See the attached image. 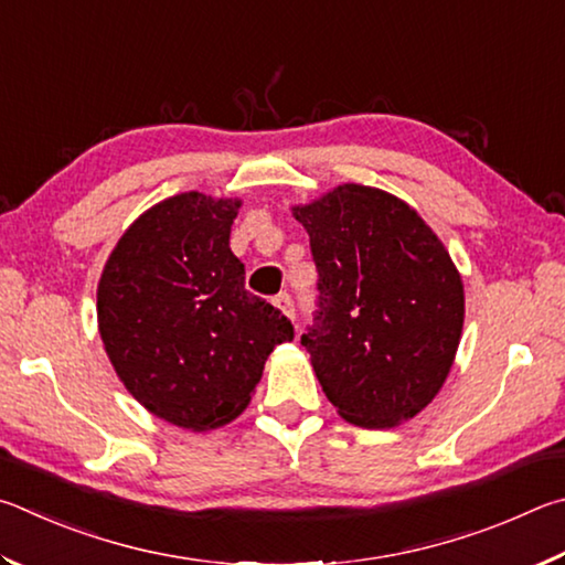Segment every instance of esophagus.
<instances>
[{"instance_id":"1","label":"esophagus","mask_w":565,"mask_h":565,"mask_svg":"<svg viewBox=\"0 0 565 565\" xmlns=\"http://www.w3.org/2000/svg\"><path fill=\"white\" fill-rule=\"evenodd\" d=\"M275 308L280 310V312L285 315V318L295 320V305H292V298H290L288 292H280V295H277V298H275Z\"/></svg>"}]
</instances>
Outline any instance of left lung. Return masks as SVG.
<instances>
[{
  "mask_svg": "<svg viewBox=\"0 0 565 565\" xmlns=\"http://www.w3.org/2000/svg\"><path fill=\"white\" fill-rule=\"evenodd\" d=\"M295 221L318 265V315L302 334L342 419L392 429L447 382L463 330V282L437 233L387 191L342 183Z\"/></svg>",
  "mask_w": 565,
  "mask_h": 565,
  "instance_id": "obj_1",
  "label": "left lung"
}]
</instances>
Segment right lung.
<instances>
[{
	"mask_svg": "<svg viewBox=\"0 0 565 565\" xmlns=\"http://www.w3.org/2000/svg\"><path fill=\"white\" fill-rule=\"evenodd\" d=\"M241 198H166L118 237L96 290L104 350L153 417L205 431L250 404L290 320L245 290L231 250Z\"/></svg>",
	"mask_w": 565,
	"mask_h": 565,
	"instance_id": "obj_1",
	"label": "right lung"
}]
</instances>
